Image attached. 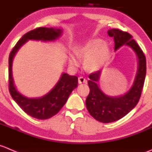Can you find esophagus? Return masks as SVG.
<instances>
[{
    "instance_id": "34e87169",
    "label": "esophagus",
    "mask_w": 152,
    "mask_h": 152,
    "mask_svg": "<svg viewBox=\"0 0 152 152\" xmlns=\"http://www.w3.org/2000/svg\"><path fill=\"white\" fill-rule=\"evenodd\" d=\"M87 80H86V78L83 77H78V83H79L80 84V83H86Z\"/></svg>"
}]
</instances>
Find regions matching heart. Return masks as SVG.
<instances>
[{
    "label": "heart",
    "instance_id": "b5f03b06",
    "mask_svg": "<svg viewBox=\"0 0 152 152\" xmlns=\"http://www.w3.org/2000/svg\"><path fill=\"white\" fill-rule=\"evenodd\" d=\"M79 55L84 58V66L88 71H97L105 65L109 55V49L103 40L94 38L88 41L79 50ZM69 63L72 66L80 64V57L77 53L70 55Z\"/></svg>",
    "mask_w": 152,
    "mask_h": 152
}]
</instances>
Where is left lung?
I'll list each match as a JSON object with an SVG mask.
<instances>
[{
  "instance_id": "obj_1",
  "label": "left lung",
  "mask_w": 152,
  "mask_h": 152,
  "mask_svg": "<svg viewBox=\"0 0 152 152\" xmlns=\"http://www.w3.org/2000/svg\"><path fill=\"white\" fill-rule=\"evenodd\" d=\"M108 34L114 37L115 50L124 45L133 49L137 56L138 66L134 81L130 89L124 95L117 97L107 95L100 88L97 82L101 71L91 73L88 76L90 91L86 100V106L94 119L104 124L121 119L136 106L141 96L146 74L145 57L136 41L132 39V36L117 28L109 30Z\"/></svg>"
}]
</instances>
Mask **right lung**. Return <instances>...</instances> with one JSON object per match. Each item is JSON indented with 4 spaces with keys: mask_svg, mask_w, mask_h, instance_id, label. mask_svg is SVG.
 Segmentation results:
<instances>
[{
    "mask_svg": "<svg viewBox=\"0 0 152 152\" xmlns=\"http://www.w3.org/2000/svg\"><path fill=\"white\" fill-rule=\"evenodd\" d=\"M61 28L39 27L25 34L12 50L9 58V88L13 100L31 117L46 120L58 113L68 100L72 91L77 86V77L63 73L59 81L49 92L40 97H27L20 94L15 85L12 77V61L20 47L28 40L54 41L62 34Z\"/></svg>",
    "mask_w": 152,
    "mask_h": 152,
    "instance_id": "right-lung-1",
    "label": "right lung"
}]
</instances>
